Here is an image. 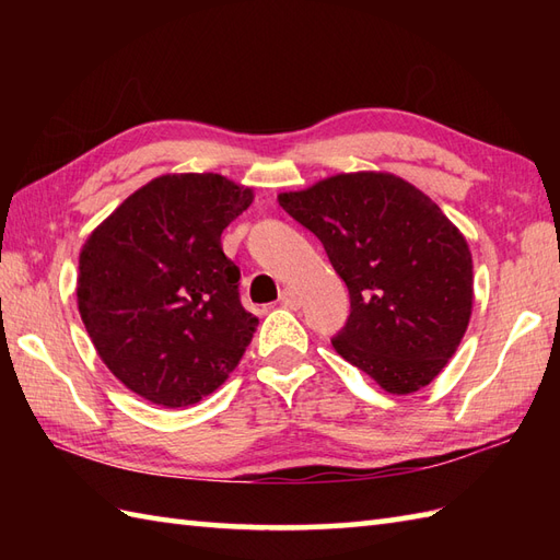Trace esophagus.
Here are the masks:
<instances>
[{
	"mask_svg": "<svg viewBox=\"0 0 560 560\" xmlns=\"http://www.w3.org/2000/svg\"><path fill=\"white\" fill-rule=\"evenodd\" d=\"M279 301H281V305H287V307H299V295H295V291H291V289H283L281 291V295H279Z\"/></svg>",
	"mask_w": 560,
	"mask_h": 560,
	"instance_id": "esophagus-1",
	"label": "esophagus"
}]
</instances>
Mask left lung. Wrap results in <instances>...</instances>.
<instances>
[{"mask_svg":"<svg viewBox=\"0 0 560 560\" xmlns=\"http://www.w3.org/2000/svg\"><path fill=\"white\" fill-rule=\"evenodd\" d=\"M279 205L325 245L351 313L331 339L343 361L389 395L443 371L467 331L471 253L435 201L389 173H347Z\"/></svg>","mask_w":560,"mask_h":560,"instance_id":"8db88e82","label":"left lung"}]
</instances>
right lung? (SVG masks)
I'll return each mask as SVG.
<instances>
[{
    "label": "right lung",
    "instance_id": "1",
    "mask_svg": "<svg viewBox=\"0 0 560 560\" xmlns=\"http://www.w3.org/2000/svg\"><path fill=\"white\" fill-rule=\"evenodd\" d=\"M253 205L217 173L161 175L127 197L79 255L83 325L110 373L165 409L233 373L259 319L241 303L225 225Z\"/></svg>",
    "mask_w": 560,
    "mask_h": 560
}]
</instances>
